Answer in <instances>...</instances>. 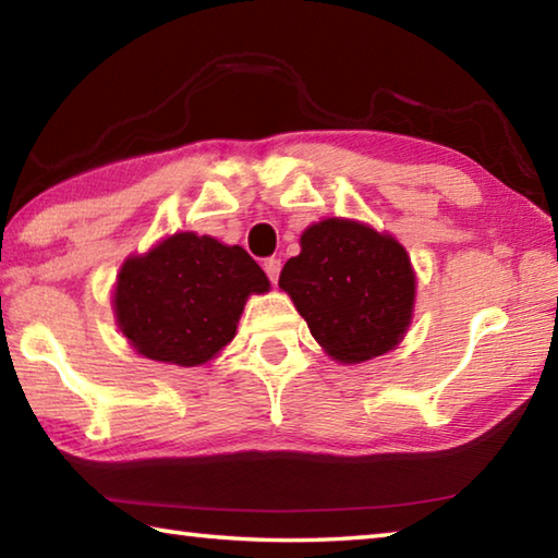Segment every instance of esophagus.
<instances>
[{
    "mask_svg": "<svg viewBox=\"0 0 558 558\" xmlns=\"http://www.w3.org/2000/svg\"><path fill=\"white\" fill-rule=\"evenodd\" d=\"M263 270L268 272L270 282H278V276H280V260H278V258H268V260H263Z\"/></svg>",
    "mask_w": 558,
    "mask_h": 558,
    "instance_id": "1",
    "label": "esophagus"
}]
</instances>
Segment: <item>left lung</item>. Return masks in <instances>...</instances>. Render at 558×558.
<instances>
[{"instance_id":"left-lung-1","label":"left lung","mask_w":558,"mask_h":558,"mask_svg":"<svg viewBox=\"0 0 558 558\" xmlns=\"http://www.w3.org/2000/svg\"><path fill=\"white\" fill-rule=\"evenodd\" d=\"M300 256L280 272L310 332L342 364L381 356L411 325L415 276L403 245L349 219H325L300 235Z\"/></svg>"}]
</instances>
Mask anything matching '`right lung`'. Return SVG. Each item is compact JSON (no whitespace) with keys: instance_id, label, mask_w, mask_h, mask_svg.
I'll use <instances>...</instances> for the list:
<instances>
[{"instance_id":"1","label":"right lung","mask_w":558,"mask_h":558,"mask_svg":"<svg viewBox=\"0 0 558 558\" xmlns=\"http://www.w3.org/2000/svg\"><path fill=\"white\" fill-rule=\"evenodd\" d=\"M268 288L241 245L184 231L122 263L112 305L137 354L199 366L231 342L248 295Z\"/></svg>"}]
</instances>
